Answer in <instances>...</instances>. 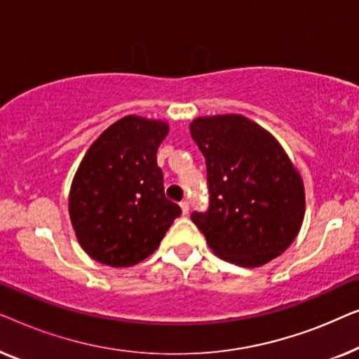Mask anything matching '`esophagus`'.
Returning a JSON list of instances; mask_svg holds the SVG:
<instances>
[{"label": "esophagus", "instance_id": "esophagus-1", "mask_svg": "<svg viewBox=\"0 0 359 359\" xmlns=\"http://www.w3.org/2000/svg\"><path fill=\"white\" fill-rule=\"evenodd\" d=\"M180 208H181V212H183V215L189 214V203H188V201H183V203L180 204Z\"/></svg>", "mask_w": 359, "mask_h": 359}]
</instances>
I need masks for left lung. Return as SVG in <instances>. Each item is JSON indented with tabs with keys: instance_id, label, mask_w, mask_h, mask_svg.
I'll list each match as a JSON object with an SVG mask.
<instances>
[{
	"instance_id": "obj_1",
	"label": "left lung",
	"mask_w": 359,
	"mask_h": 359,
	"mask_svg": "<svg viewBox=\"0 0 359 359\" xmlns=\"http://www.w3.org/2000/svg\"><path fill=\"white\" fill-rule=\"evenodd\" d=\"M191 137L208 166L210 205L191 219L210 250L263 266L296 240L306 214L302 176L273 134L242 114L196 117Z\"/></svg>"
}]
</instances>
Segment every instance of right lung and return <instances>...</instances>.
Segmentation results:
<instances>
[{
  "mask_svg": "<svg viewBox=\"0 0 359 359\" xmlns=\"http://www.w3.org/2000/svg\"><path fill=\"white\" fill-rule=\"evenodd\" d=\"M166 121L126 116L111 124L83 156L68 194L78 243L97 263L127 268L158 248L181 214L165 198L156 150Z\"/></svg>",
  "mask_w": 359,
  "mask_h": 359,
  "instance_id": "1",
  "label": "right lung"
}]
</instances>
